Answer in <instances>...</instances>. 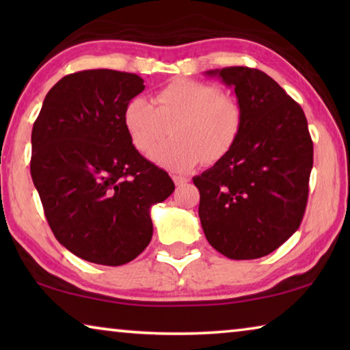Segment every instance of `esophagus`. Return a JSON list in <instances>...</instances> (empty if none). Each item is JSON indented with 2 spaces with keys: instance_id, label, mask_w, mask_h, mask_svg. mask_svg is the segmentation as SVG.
Returning a JSON list of instances; mask_svg holds the SVG:
<instances>
[{
  "instance_id": "esophagus-1",
  "label": "esophagus",
  "mask_w": 350,
  "mask_h": 350,
  "mask_svg": "<svg viewBox=\"0 0 350 350\" xmlns=\"http://www.w3.org/2000/svg\"><path fill=\"white\" fill-rule=\"evenodd\" d=\"M173 180L176 183V187H183L189 182L188 177H183V176H173Z\"/></svg>"
}]
</instances>
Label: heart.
<instances>
[{"instance_id":"obj_1","label":"heart","mask_w":350,"mask_h":350,"mask_svg":"<svg viewBox=\"0 0 350 350\" xmlns=\"http://www.w3.org/2000/svg\"><path fill=\"white\" fill-rule=\"evenodd\" d=\"M123 125L133 146L144 156L167 135L168 144L152 153L159 167L183 173L200 162L216 163L238 142L244 111L232 96L211 83L179 79L168 83L154 97V105L142 97L129 100Z\"/></svg>"}]
</instances>
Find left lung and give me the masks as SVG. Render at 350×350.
<instances>
[{"label":"left lung","instance_id":"1","mask_svg":"<svg viewBox=\"0 0 350 350\" xmlns=\"http://www.w3.org/2000/svg\"><path fill=\"white\" fill-rule=\"evenodd\" d=\"M233 86L244 125L233 150L193 177L206 241L230 259H256L282 245L303 221L313 167L304 111L259 69L206 72Z\"/></svg>","mask_w":350,"mask_h":350}]
</instances>
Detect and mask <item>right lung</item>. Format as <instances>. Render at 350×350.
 <instances>
[{
  "instance_id": "right-lung-1",
  "label": "right lung",
  "mask_w": 350,
  "mask_h": 350,
  "mask_svg": "<svg viewBox=\"0 0 350 350\" xmlns=\"http://www.w3.org/2000/svg\"><path fill=\"white\" fill-rule=\"evenodd\" d=\"M139 75L112 69L57 83L32 128L31 176L52 233L70 253L123 265L150 244V208L174 191L167 171L133 146L123 125Z\"/></svg>"
}]
</instances>
